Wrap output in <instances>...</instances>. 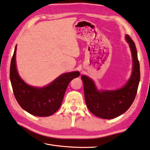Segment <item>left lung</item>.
<instances>
[{
	"mask_svg": "<svg viewBox=\"0 0 150 150\" xmlns=\"http://www.w3.org/2000/svg\"><path fill=\"white\" fill-rule=\"evenodd\" d=\"M133 57V68L130 79L125 86L115 91H98L92 79L82 76L85 103L88 110L96 117L111 119L124 113L130 108L137 95L140 72L135 42L129 35H126Z\"/></svg>",
	"mask_w": 150,
	"mask_h": 150,
	"instance_id": "8db88e82",
	"label": "left lung"
}]
</instances>
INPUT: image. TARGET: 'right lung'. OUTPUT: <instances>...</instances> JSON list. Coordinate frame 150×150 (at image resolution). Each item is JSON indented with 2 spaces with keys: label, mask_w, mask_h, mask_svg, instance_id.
<instances>
[{
  "label": "right lung",
  "mask_w": 150,
  "mask_h": 150,
  "mask_svg": "<svg viewBox=\"0 0 150 150\" xmlns=\"http://www.w3.org/2000/svg\"><path fill=\"white\" fill-rule=\"evenodd\" d=\"M17 45L11 58L10 77L14 96L23 109L38 117H48L62 105L65 91L72 79L79 76L78 71L59 76L48 86L36 88L29 86L18 74L15 63Z\"/></svg>",
  "instance_id": "right-lung-1"
}]
</instances>
